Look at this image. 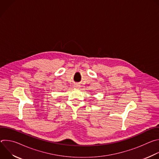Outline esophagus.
Returning <instances> with one entry per match:
<instances>
[{
	"mask_svg": "<svg viewBox=\"0 0 159 159\" xmlns=\"http://www.w3.org/2000/svg\"><path fill=\"white\" fill-rule=\"evenodd\" d=\"M74 86L75 87V88H80V85L79 84H75Z\"/></svg>",
	"mask_w": 159,
	"mask_h": 159,
	"instance_id": "esophagus-1",
	"label": "esophagus"
}]
</instances>
